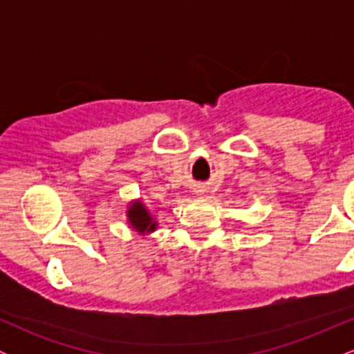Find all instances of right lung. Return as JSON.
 <instances>
[{
    "instance_id": "add662e5",
    "label": "right lung",
    "mask_w": 354,
    "mask_h": 354,
    "mask_svg": "<svg viewBox=\"0 0 354 354\" xmlns=\"http://www.w3.org/2000/svg\"><path fill=\"white\" fill-rule=\"evenodd\" d=\"M126 216H128V223L131 225V228L140 234H149L158 228V221L149 214V211L140 200L129 203Z\"/></svg>"
}]
</instances>
